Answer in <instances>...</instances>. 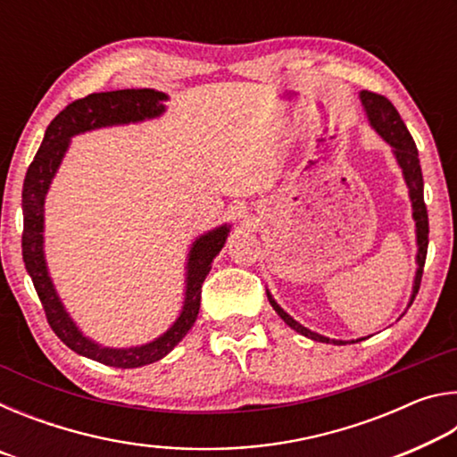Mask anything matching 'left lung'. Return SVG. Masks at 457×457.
I'll return each mask as SVG.
<instances>
[{"instance_id": "1", "label": "left lung", "mask_w": 457, "mask_h": 457, "mask_svg": "<svg viewBox=\"0 0 457 457\" xmlns=\"http://www.w3.org/2000/svg\"><path fill=\"white\" fill-rule=\"evenodd\" d=\"M361 103L365 106L367 119L370 122L378 135L383 137V141L391 145L393 154H395L397 165L403 171V179L407 183L409 189V199H411V207H413V220H415V234H417V272H415V280H413V290H411V298H409V304H413V300L420 292V284H421V276H423V266H425V256H428V244H429V221H428V207H425L423 201V175H421V165H420V154H417V146L413 137L409 135V130L405 127V122L401 120L397 108L393 106L389 100L381 95H375V92L369 90H361ZM268 294V300L276 314L288 324L290 328H294L300 335H304L312 340H319V343H332V345H346V343H361L365 338H357V340H335L328 337H322L319 332H312L311 328H306L300 324L298 320H294L292 316L284 311V308L276 303L272 298V294Z\"/></svg>"}]
</instances>
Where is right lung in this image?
Segmentation results:
<instances>
[{
	"label": "right lung",
	"instance_id": "add662e5",
	"mask_svg": "<svg viewBox=\"0 0 457 457\" xmlns=\"http://www.w3.org/2000/svg\"><path fill=\"white\" fill-rule=\"evenodd\" d=\"M167 98L169 96L165 92L153 88H127L95 92V95L74 100L46 129L40 149H37L32 165L28 167L24 191H21V210H24L21 256H24L26 270L32 278L37 296H40L46 319H48L52 330L56 332V337L68 349L108 367L137 369L151 365V362L163 359L165 354L171 353L181 343L183 337L193 327V322L197 320L201 284L210 274L212 262L226 244L231 226L223 223V226L199 236L191 244L187 266H185L187 268V272H185V300L181 314L177 316L171 328L146 345L129 346V349H111V346L98 345L82 335V330L76 327L71 314L66 312L56 288H54L44 256V201L74 135L103 127L157 119L165 112L163 100Z\"/></svg>",
	"mask_w": 457,
	"mask_h": 457
}]
</instances>
